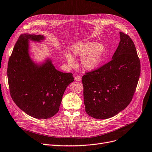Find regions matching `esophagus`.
<instances>
[{
    "mask_svg": "<svg viewBox=\"0 0 152 152\" xmlns=\"http://www.w3.org/2000/svg\"><path fill=\"white\" fill-rule=\"evenodd\" d=\"M75 81H81V78L80 76H77L75 77Z\"/></svg>",
    "mask_w": 152,
    "mask_h": 152,
    "instance_id": "34e87169",
    "label": "esophagus"
}]
</instances>
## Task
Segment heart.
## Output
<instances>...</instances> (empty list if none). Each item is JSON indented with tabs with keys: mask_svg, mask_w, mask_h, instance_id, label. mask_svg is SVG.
<instances>
[{
	"mask_svg": "<svg viewBox=\"0 0 152 152\" xmlns=\"http://www.w3.org/2000/svg\"><path fill=\"white\" fill-rule=\"evenodd\" d=\"M71 52L75 57L82 58L81 64L84 69L91 71L100 65L105 52V47L103 44L94 41L83 42L72 46ZM66 59L69 65H75L74 58L70 54H66Z\"/></svg>",
	"mask_w": 152,
	"mask_h": 152,
	"instance_id": "b5f03b06",
	"label": "heart"
}]
</instances>
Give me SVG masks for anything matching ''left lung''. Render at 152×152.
<instances>
[{"mask_svg":"<svg viewBox=\"0 0 152 152\" xmlns=\"http://www.w3.org/2000/svg\"><path fill=\"white\" fill-rule=\"evenodd\" d=\"M120 41L111 60L82 78L86 112L98 119L113 117L131 102L140 74L132 39L119 32Z\"/></svg>","mask_w":152,"mask_h":152,"instance_id":"8db88e82","label":"left lung"}]
</instances>
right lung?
I'll return each mask as SVG.
<instances>
[{
  "mask_svg": "<svg viewBox=\"0 0 152 152\" xmlns=\"http://www.w3.org/2000/svg\"><path fill=\"white\" fill-rule=\"evenodd\" d=\"M45 37L23 34L16 42L7 68L11 97L22 111L36 119H48L57 113L66 87L74 81L72 73L55 68L50 57L34 61L30 42L41 43Z\"/></svg>",
  "mask_w": 152,
  "mask_h": 152,
  "instance_id": "1",
  "label": "right lung"
}]
</instances>
